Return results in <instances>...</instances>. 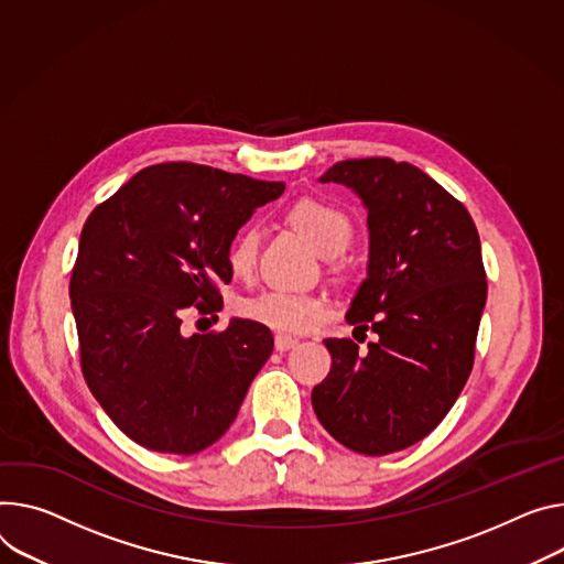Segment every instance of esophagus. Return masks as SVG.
<instances>
[{
  "label": "esophagus",
  "instance_id": "obj_1",
  "mask_svg": "<svg viewBox=\"0 0 564 564\" xmlns=\"http://www.w3.org/2000/svg\"><path fill=\"white\" fill-rule=\"evenodd\" d=\"M294 344H296V339H294L292 335L279 333V335L274 337V346H276V350H288V348H292Z\"/></svg>",
  "mask_w": 564,
  "mask_h": 564
}]
</instances>
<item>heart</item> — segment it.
Listing matches in <instances>:
<instances>
[{
    "mask_svg": "<svg viewBox=\"0 0 564 564\" xmlns=\"http://www.w3.org/2000/svg\"><path fill=\"white\" fill-rule=\"evenodd\" d=\"M290 223L308 238L324 256L341 253L352 240L355 227L350 216L333 202L319 197H301L288 212ZM261 234L245 227L227 249V265L236 276H249L256 268ZM242 317L279 333H303L326 317L328 305L322 296L270 288L238 303Z\"/></svg>",
    "mask_w": 564,
    "mask_h": 564,
    "instance_id": "obj_1",
    "label": "heart"
}]
</instances>
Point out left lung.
Listing matches in <instances>:
<instances>
[{
	"mask_svg": "<svg viewBox=\"0 0 564 564\" xmlns=\"http://www.w3.org/2000/svg\"><path fill=\"white\" fill-rule=\"evenodd\" d=\"M322 182L346 184L369 212V276L346 322L378 339L367 350L324 339L333 365L313 409L335 441L382 456L425 438L470 378L488 290L481 242L464 204L406 162L346 160Z\"/></svg>",
	"mask_w": 564,
	"mask_h": 564,
	"instance_id": "1",
	"label": "left lung"
}]
</instances>
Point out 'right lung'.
<instances>
[{"label": "right lung", "mask_w": 564, "mask_h": 564, "mask_svg": "<svg viewBox=\"0 0 564 564\" xmlns=\"http://www.w3.org/2000/svg\"><path fill=\"white\" fill-rule=\"evenodd\" d=\"M283 188L166 162L139 171L89 214L69 281L80 369L134 443L195 454L234 423L274 337L251 319L184 337L182 315L223 308L236 231Z\"/></svg>", "instance_id": "add662e5"}]
</instances>
